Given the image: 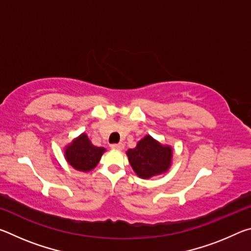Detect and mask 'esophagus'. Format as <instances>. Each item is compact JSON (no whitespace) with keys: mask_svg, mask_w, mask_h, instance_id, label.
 I'll use <instances>...</instances> for the list:
<instances>
[{"mask_svg":"<svg viewBox=\"0 0 251 251\" xmlns=\"http://www.w3.org/2000/svg\"><path fill=\"white\" fill-rule=\"evenodd\" d=\"M110 148H112V150H115V151H122L123 148H124V144L123 143L112 144V145H110Z\"/></svg>","mask_w":251,"mask_h":251,"instance_id":"obj_1","label":"esophagus"}]
</instances>
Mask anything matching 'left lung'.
<instances>
[{
	"label": "left lung",
	"mask_w": 251,
	"mask_h": 251,
	"mask_svg": "<svg viewBox=\"0 0 251 251\" xmlns=\"http://www.w3.org/2000/svg\"><path fill=\"white\" fill-rule=\"evenodd\" d=\"M131 167L142 178H150L166 172L171 165L173 151L169 146L160 145L151 136H145L134 150L127 151Z\"/></svg>",
	"instance_id": "obj_1"
}]
</instances>
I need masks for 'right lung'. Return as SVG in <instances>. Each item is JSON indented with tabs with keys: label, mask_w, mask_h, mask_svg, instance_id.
Returning a JSON list of instances; mask_svg holds the SVG:
<instances>
[{
	"label": "right lung",
	"mask_w": 251,
	"mask_h": 251,
	"mask_svg": "<svg viewBox=\"0 0 251 251\" xmlns=\"http://www.w3.org/2000/svg\"><path fill=\"white\" fill-rule=\"evenodd\" d=\"M105 151L103 147L93 145L85 134L67 146L65 151L66 159L75 169L82 172H88L94 168Z\"/></svg>",
	"instance_id": "1"
}]
</instances>
